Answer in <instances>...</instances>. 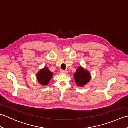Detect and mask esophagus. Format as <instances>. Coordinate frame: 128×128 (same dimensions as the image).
I'll return each mask as SVG.
<instances>
[{
  "label": "esophagus",
  "instance_id": "esophagus-1",
  "mask_svg": "<svg viewBox=\"0 0 128 128\" xmlns=\"http://www.w3.org/2000/svg\"><path fill=\"white\" fill-rule=\"evenodd\" d=\"M61 73L62 74H66L68 73V71L67 70H61L60 71Z\"/></svg>",
  "mask_w": 128,
  "mask_h": 128
}]
</instances>
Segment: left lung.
<instances>
[{
  "instance_id": "8db88e82",
  "label": "left lung",
  "mask_w": 128,
  "mask_h": 128,
  "mask_svg": "<svg viewBox=\"0 0 128 128\" xmlns=\"http://www.w3.org/2000/svg\"><path fill=\"white\" fill-rule=\"evenodd\" d=\"M76 84L78 87L85 86L91 79V75L90 72L82 66H79L74 74Z\"/></svg>"
}]
</instances>
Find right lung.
I'll list each match as a JSON object with an SVG mask.
<instances>
[{"mask_svg": "<svg viewBox=\"0 0 128 128\" xmlns=\"http://www.w3.org/2000/svg\"><path fill=\"white\" fill-rule=\"evenodd\" d=\"M53 74L49 70L48 67H44L37 74V80L41 85L46 86L52 78Z\"/></svg>", "mask_w": 128, "mask_h": 128, "instance_id": "1", "label": "right lung"}]
</instances>
